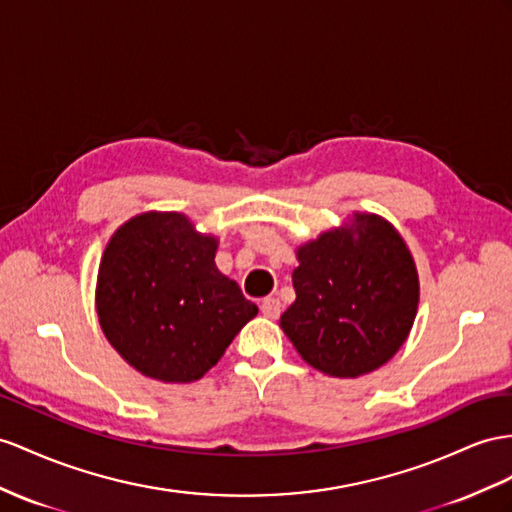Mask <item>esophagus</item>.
Returning a JSON list of instances; mask_svg holds the SVG:
<instances>
[{"label":"esophagus","instance_id":"esophagus-1","mask_svg":"<svg viewBox=\"0 0 512 512\" xmlns=\"http://www.w3.org/2000/svg\"><path fill=\"white\" fill-rule=\"evenodd\" d=\"M281 309H283V305H281L279 298H264V300H261V313H264L266 318H272V320L279 318Z\"/></svg>","mask_w":512,"mask_h":512}]
</instances>
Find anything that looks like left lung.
<instances>
[{
    "label": "left lung",
    "instance_id": "left-lung-1",
    "mask_svg": "<svg viewBox=\"0 0 512 512\" xmlns=\"http://www.w3.org/2000/svg\"><path fill=\"white\" fill-rule=\"evenodd\" d=\"M296 300L281 329L311 368L357 378L385 365L409 337L419 303L415 261L376 214H355L296 251Z\"/></svg>",
    "mask_w": 512,
    "mask_h": 512
}]
</instances>
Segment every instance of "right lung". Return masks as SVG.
I'll return each instance as SVG.
<instances>
[{
    "mask_svg": "<svg viewBox=\"0 0 512 512\" xmlns=\"http://www.w3.org/2000/svg\"><path fill=\"white\" fill-rule=\"evenodd\" d=\"M218 240L177 212H147L112 235L97 277L101 331L140 374L192 383L257 316L216 264Z\"/></svg>",
    "mask_w": 512,
    "mask_h": 512,
    "instance_id": "add662e5",
    "label": "right lung"
}]
</instances>
